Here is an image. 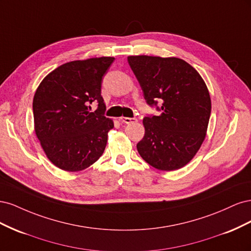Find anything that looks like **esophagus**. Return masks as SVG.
I'll return each mask as SVG.
<instances>
[{
  "label": "esophagus",
  "instance_id": "obj_1",
  "mask_svg": "<svg viewBox=\"0 0 251 251\" xmlns=\"http://www.w3.org/2000/svg\"><path fill=\"white\" fill-rule=\"evenodd\" d=\"M119 120L121 121V123H125V124H132V123H135L136 120V118H130V117H120L119 118Z\"/></svg>",
  "mask_w": 251,
  "mask_h": 251
}]
</instances>
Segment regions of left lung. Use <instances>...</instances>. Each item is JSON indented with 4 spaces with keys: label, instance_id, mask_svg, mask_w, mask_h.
<instances>
[{
    "label": "left lung",
    "instance_id": "obj_1",
    "mask_svg": "<svg viewBox=\"0 0 251 251\" xmlns=\"http://www.w3.org/2000/svg\"><path fill=\"white\" fill-rule=\"evenodd\" d=\"M144 100L160 112L143 118L144 137L137 150L157 170L183 168L199 151L206 135L211 102L195 68L177 57L128 56Z\"/></svg>",
    "mask_w": 251,
    "mask_h": 251
}]
</instances>
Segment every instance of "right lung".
Segmentation results:
<instances>
[{
  "mask_svg": "<svg viewBox=\"0 0 251 251\" xmlns=\"http://www.w3.org/2000/svg\"><path fill=\"white\" fill-rule=\"evenodd\" d=\"M114 57L74 60L43 79L33 98L35 134L57 168L78 172L97 161L107 146L113 121L104 116L103 75ZM92 102L98 109L90 112Z\"/></svg>",
  "mask_w": 251,
  "mask_h": 251,
  "instance_id": "add662e5",
  "label": "right lung"
}]
</instances>
